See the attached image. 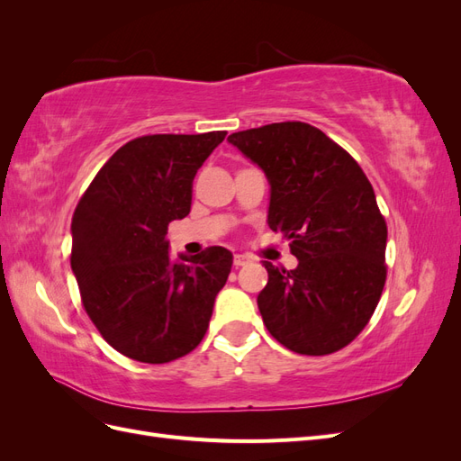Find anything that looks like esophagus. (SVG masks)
Masks as SVG:
<instances>
[{
    "label": "esophagus",
    "instance_id": "1",
    "mask_svg": "<svg viewBox=\"0 0 461 461\" xmlns=\"http://www.w3.org/2000/svg\"><path fill=\"white\" fill-rule=\"evenodd\" d=\"M254 261V258H249V256H244V254H236L234 256V267H244V265H248V263H252Z\"/></svg>",
    "mask_w": 461,
    "mask_h": 461
}]
</instances>
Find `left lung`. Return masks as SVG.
Here are the masks:
<instances>
[{"mask_svg":"<svg viewBox=\"0 0 461 461\" xmlns=\"http://www.w3.org/2000/svg\"><path fill=\"white\" fill-rule=\"evenodd\" d=\"M227 140L267 176V222L298 258L292 271L263 261L265 327L296 354L340 350L369 323L386 281V222L371 183L350 153L308 122H273Z\"/></svg>","mask_w":461,"mask_h":461,"instance_id":"left-lung-1","label":"left lung"}]
</instances>
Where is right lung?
<instances>
[{"label": "right lung", "mask_w": 461, "mask_h": 461, "mask_svg": "<svg viewBox=\"0 0 461 461\" xmlns=\"http://www.w3.org/2000/svg\"><path fill=\"white\" fill-rule=\"evenodd\" d=\"M227 132L149 134L119 148L80 198L71 267L82 305L109 346L142 364L196 348L232 254L212 246L171 261L167 227L190 213L192 180Z\"/></svg>", "instance_id": "add662e5"}]
</instances>
